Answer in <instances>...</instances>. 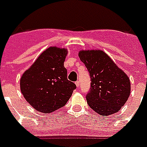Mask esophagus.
Instances as JSON below:
<instances>
[{"label": "esophagus", "mask_w": 147, "mask_h": 147, "mask_svg": "<svg viewBox=\"0 0 147 147\" xmlns=\"http://www.w3.org/2000/svg\"><path fill=\"white\" fill-rule=\"evenodd\" d=\"M76 86L78 88H79V86H80V83H79V81H76Z\"/></svg>", "instance_id": "34e87169"}]
</instances>
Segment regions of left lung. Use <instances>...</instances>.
I'll use <instances>...</instances> for the list:
<instances>
[{
    "label": "left lung",
    "mask_w": 147,
    "mask_h": 147,
    "mask_svg": "<svg viewBox=\"0 0 147 147\" xmlns=\"http://www.w3.org/2000/svg\"><path fill=\"white\" fill-rule=\"evenodd\" d=\"M79 57L91 79L90 91L86 94L89 106L100 115L118 112L130 95L129 77L100 50L81 51Z\"/></svg>",
    "instance_id": "8db88e82"
}]
</instances>
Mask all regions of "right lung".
<instances>
[{"label":"right lung","mask_w":147,"mask_h":147,"mask_svg":"<svg viewBox=\"0 0 147 147\" xmlns=\"http://www.w3.org/2000/svg\"><path fill=\"white\" fill-rule=\"evenodd\" d=\"M67 54L65 48L49 47L22 75V93L38 111L51 113L64 107L76 88L67 78L64 66Z\"/></svg>","instance_id":"obj_1"}]
</instances>
